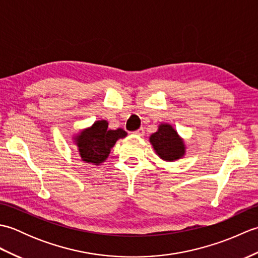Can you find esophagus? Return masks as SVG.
I'll return each mask as SVG.
<instances>
[{
  "instance_id": "esophagus-1",
  "label": "esophagus",
  "mask_w": 258,
  "mask_h": 258,
  "mask_svg": "<svg viewBox=\"0 0 258 258\" xmlns=\"http://www.w3.org/2000/svg\"><path fill=\"white\" fill-rule=\"evenodd\" d=\"M134 134H135L136 136H144V134H145V132H144V128H143V127L139 128L138 131H135Z\"/></svg>"
}]
</instances>
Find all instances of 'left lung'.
<instances>
[{
	"instance_id": "8db88e82",
	"label": "left lung",
	"mask_w": 258,
	"mask_h": 258,
	"mask_svg": "<svg viewBox=\"0 0 258 258\" xmlns=\"http://www.w3.org/2000/svg\"><path fill=\"white\" fill-rule=\"evenodd\" d=\"M150 143L163 161L174 162L185 155L184 140L176 130L167 123L158 125V130L150 136Z\"/></svg>"
}]
</instances>
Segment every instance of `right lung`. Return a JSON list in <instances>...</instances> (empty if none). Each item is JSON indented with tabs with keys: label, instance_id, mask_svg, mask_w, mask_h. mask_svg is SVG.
Listing matches in <instances>:
<instances>
[{
	"label": "right lung",
	"instance_id": "1",
	"mask_svg": "<svg viewBox=\"0 0 258 258\" xmlns=\"http://www.w3.org/2000/svg\"><path fill=\"white\" fill-rule=\"evenodd\" d=\"M127 133L122 128L108 130L107 120L101 119L76 134L74 142L82 161L100 165L105 162L116 141L124 139Z\"/></svg>",
	"mask_w": 258,
	"mask_h": 258
}]
</instances>
